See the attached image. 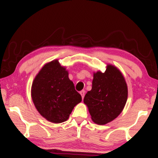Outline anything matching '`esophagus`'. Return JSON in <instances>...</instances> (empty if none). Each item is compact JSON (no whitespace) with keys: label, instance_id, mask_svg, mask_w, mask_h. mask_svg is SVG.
<instances>
[{"label":"esophagus","instance_id":"34e87169","mask_svg":"<svg viewBox=\"0 0 158 158\" xmlns=\"http://www.w3.org/2000/svg\"><path fill=\"white\" fill-rule=\"evenodd\" d=\"M80 94H81V95L82 99H84V95H85V90H81V91H80Z\"/></svg>","mask_w":158,"mask_h":158}]
</instances>
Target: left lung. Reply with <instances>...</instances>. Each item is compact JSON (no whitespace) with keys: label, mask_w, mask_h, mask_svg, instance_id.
Returning a JSON list of instances; mask_svg holds the SVG:
<instances>
[{"label":"left lung","mask_w":158,"mask_h":158,"mask_svg":"<svg viewBox=\"0 0 158 158\" xmlns=\"http://www.w3.org/2000/svg\"><path fill=\"white\" fill-rule=\"evenodd\" d=\"M127 98V87L123 76L116 67L109 65L104 73L94 74L92 89L85 94L84 102L89 107L93 121L105 125L121 113Z\"/></svg>","instance_id":"8db88e82"}]
</instances>
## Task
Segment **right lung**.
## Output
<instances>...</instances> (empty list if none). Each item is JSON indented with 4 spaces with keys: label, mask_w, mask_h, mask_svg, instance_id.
I'll use <instances>...</instances> for the list:
<instances>
[{
    "label": "right lung",
    "mask_w": 158,
    "mask_h": 158,
    "mask_svg": "<svg viewBox=\"0 0 158 158\" xmlns=\"http://www.w3.org/2000/svg\"><path fill=\"white\" fill-rule=\"evenodd\" d=\"M31 95L39 113L54 123L67 121L74 106L81 102L68 71L57 60L46 64L37 74Z\"/></svg>",
    "instance_id": "right-lung-1"
}]
</instances>
